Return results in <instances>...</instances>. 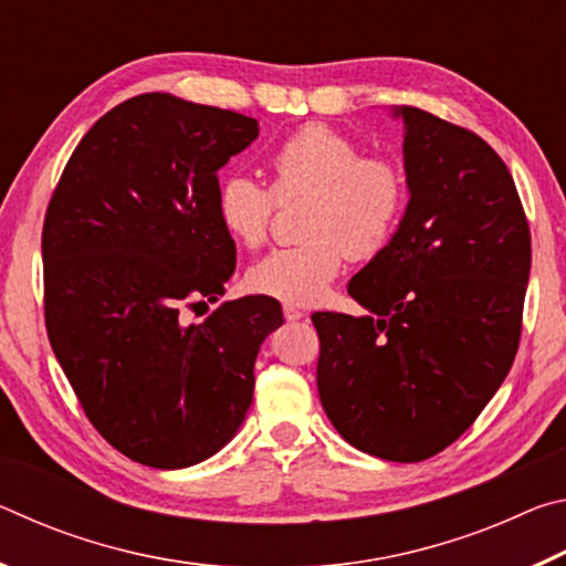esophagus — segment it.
Masks as SVG:
<instances>
[{"mask_svg":"<svg viewBox=\"0 0 566 566\" xmlns=\"http://www.w3.org/2000/svg\"><path fill=\"white\" fill-rule=\"evenodd\" d=\"M284 319L286 322H296V319H302V317H306V314L300 310V306H294V304H284Z\"/></svg>","mask_w":566,"mask_h":566,"instance_id":"esophagus-1","label":"esophagus"}]
</instances>
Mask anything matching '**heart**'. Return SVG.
<instances>
[{
	"instance_id": "b5f03b06",
	"label": "heart",
	"mask_w": 566,
	"mask_h": 566,
	"mask_svg": "<svg viewBox=\"0 0 566 566\" xmlns=\"http://www.w3.org/2000/svg\"><path fill=\"white\" fill-rule=\"evenodd\" d=\"M272 185L249 175H229L217 189V217L234 242L256 249L270 237L276 199L306 195L302 242L274 249L247 272L256 294L286 304H314L337 280L347 254H379L405 214L409 187L395 159L361 155L347 134L324 124H304L272 149Z\"/></svg>"
}]
</instances>
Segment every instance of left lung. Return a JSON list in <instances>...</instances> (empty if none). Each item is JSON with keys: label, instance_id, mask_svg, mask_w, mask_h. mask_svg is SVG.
I'll list each match as a JSON object with an SVG mask.
<instances>
[{"label": "left lung", "instance_id": "1", "mask_svg": "<svg viewBox=\"0 0 566 566\" xmlns=\"http://www.w3.org/2000/svg\"><path fill=\"white\" fill-rule=\"evenodd\" d=\"M405 117L409 205L349 294L369 314L314 312L317 389L334 429L389 462L457 442L520 349L532 234L502 157L472 129Z\"/></svg>", "mask_w": 566, "mask_h": 566}]
</instances>
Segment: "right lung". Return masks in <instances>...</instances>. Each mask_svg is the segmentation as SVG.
Segmentation results:
<instances>
[{
	"mask_svg": "<svg viewBox=\"0 0 566 566\" xmlns=\"http://www.w3.org/2000/svg\"><path fill=\"white\" fill-rule=\"evenodd\" d=\"M244 114L149 92L84 134L42 227L44 324L84 415L134 462L181 469L244 421L254 359L282 319L272 296H224L234 239L217 217L229 157L256 139Z\"/></svg>",
	"mask_w": 566,
	"mask_h": 566,
	"instance_id": "add662e5",
	"label": "right lung"
}]
</instances>
